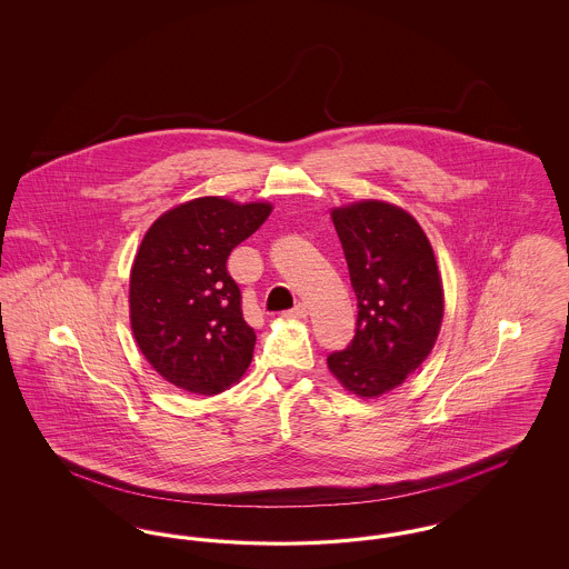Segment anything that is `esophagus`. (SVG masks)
I'll return each instance as SVG.
<instances>
[{
    "mask_svg": "<svg viewBox=\"0 0 569 569\" xmlns=\"http://www.w3.org/2000/svg\"><path fill=\"white\" fill-rule=\"evenodd\" d=\"M307 305L298 302L297 307H292L290 311H286V318H307Z\"/></svg>",
    "mask_w": 569,
    "mask_h": 569,
    "instance_id": "1",
    "label": "esophagus"
}]
</instances>
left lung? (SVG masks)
I'll use <instances>...</instances> for the list:
<instances>
[{
    "instance_id": "8db88e82",
    "label": "left lung",
    "mask_w": 569,
    "mask_h": 569,
    "mask_svg": "<svg viewBox=\"0 0 569 569\" xmlns=\"http://www.w3.org/2000/svg\"><path fill=\"white\" fill-rule=\"evenodd\" d=\"M332 223L358 300L350 346L328 369L358 397H379L406 381L431 353L443 318L433 247L413 217L367 200L335 209Z\"/></svg>"
}]
</instances>
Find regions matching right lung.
Listing matches in <instances>:
<instances>
[{
    "mask_svg": "<svg viewBox=\"0 0 569 569\" xmlns=\"http://www.w3.org/2000/svg\"><path fill=\"white\" fill-rule=\"evenodd\" d=\"M271 209L198 198L163 213L144 234L130 274V320L140 352L177 388L217 395L249 367L256 332L226 262Z\"/></svg>",
    "mask_w": 569,
    "mask_h": 569,
    "instance_id": "right-lung-1",
    "label": "right lung"
}]
</instances>
